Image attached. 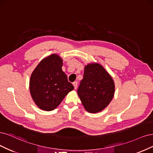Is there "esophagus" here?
<instances>
[{"instance_id":"esophagus-1","label":"esophagus","mask_w":153,"mask_h":153,"mask_svg":"<svg viewBox=\"0 0 153 153\" xmlns=\"http://www.w3.org/2000/svg\"><path fill=\"white\" fill-rule=\"evenodd\" d=\"M73 86L74 87V89H76L77 88V82H73Z\"/></svg>"}]
</instances>
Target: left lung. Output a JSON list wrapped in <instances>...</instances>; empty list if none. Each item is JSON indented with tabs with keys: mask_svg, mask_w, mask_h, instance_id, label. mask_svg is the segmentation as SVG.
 Here are the masks:
<instances>
[{
	"mask_svg": "<svg viewBox=\"0 0 153 153\" xmlns=\"http://www.w3.org/2000/svg\"><path fill=\"white\" fill-rule=\"evenodd\" d=\"M114 81L100 64L89 63L85 67L77 94L88 112L97 113L104 109L114 97Z\"/></svg>",
	"mask_w": 153,
	"mask_h": 153,
	"instance_id": "8db88e82",
	"label": "left lung"
}]
</instances>
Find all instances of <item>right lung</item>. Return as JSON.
Segmentation results:
<instances>
[{
    "instance_id": "right-lung-1",
    "label": "right lung",
    "mask_w": 153,
    "mask_h": 153,
    "mask_svg": "<svg viewBox=\"0 0 153 153\" xmlns=\"http://www.w3.org/2000/svg\"><path fill=\"white\" fill-rule=\"evenodd\" d=\"M62 65L60 56L52 54L42 59L32 73L30 92L33 100L42 110L55 109L74 88L68 81Z\"/></svg>"
}]
</instances>
